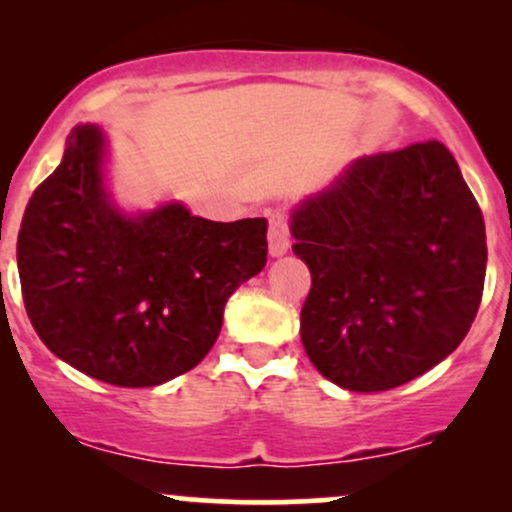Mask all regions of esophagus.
<instances>
[{
	"mask_svg": "<svg viewBox=\"0 0 512 512\" xmlns=\"http://www.w3.org/2000/svg\"><path fill=\"white\" fill-rule=\"evenodd\" d=\"M269 255L279 257L289 250V223H286V214L281 209H269Z\"/></svg>",
	"mask_w": 512,
	"mask_h": 512,
	"instance_id": "esophagus-1",
	"label": "esophagus"
}]
</instances>
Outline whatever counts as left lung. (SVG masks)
Wrapping results in <instances>:
<instances>
[{
  "instance_id": "left-lung-1",
  "label": "left lung",
  "mask_w": 512,
  "mask_h": 512,
  "mask_svg": "<svg viewBox=\"0 0 512 512\" xmlns=\"http://www.w3.org/2000/svg\"><path fill=\"white\" fill-rule=\"evenodd\" d=\"M291 236L313 279L305 354L334 385L392 390L467 337L484 293L486 228L436 139L351 161L298 204Z\"/></svg>"
}]
</instances>
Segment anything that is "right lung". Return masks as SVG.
Masks as SVG:
<instances>
[{
	"mask_svg": "<svg viewBox=\"0 0 512 512\" xmlns=\"http://www.w3.org/2000/svg\"><path fill=\"white\" fill-rule=\"evenodd\" d=\"M103 132L74 127L35 187L16 260L31 325L69 366L151 387L209 354L223 308L267 264V221L219 223L170 202L127 216L103 185Z\"/></svg>",
	"mask_w": 512,
	"mask_h": 512,
	"instance_id": "obj_1",
	"label": "right lung"
}]
</instances>
